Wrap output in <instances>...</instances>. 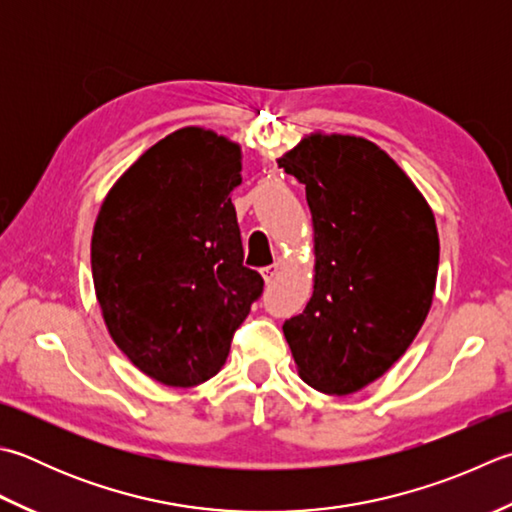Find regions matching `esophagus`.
I'll list each match as a JSON object with an SVG mask.
<instances>
[{"label":"esophagus","instance_id":"1","mask_svg":"<svg viewBox=\"0 0 512 512\" xmlns=\"http://www.w3.org/2000/svg\"><path fill=\"white\" fill-rule=\"evenodd\" d=\"M279 270H282V266H279V264H273V266H266V268H262V277H264V282H266V284L275 282V277L279 275Z\"/></svg>","mask_w":512,"mask_h":512}]
</instances>
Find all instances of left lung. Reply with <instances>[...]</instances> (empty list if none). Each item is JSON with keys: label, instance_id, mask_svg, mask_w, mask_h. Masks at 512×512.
Segmentation results:
<instances>
[{"label": "left lung", "instance_id": "left-lung-1", "mask_svg": "<svg viewBox=\"0 0 512 512\" xmlns=\"http://www.w3.org/2000/svg\"><path fill=\"white\" fill-rule=\"evenodd\" d=\"M306 186L315 277L284 335L297 373L326 395L373 384L413 344L433 304L435 215L386 150L364 137L310 133L279 157Z\"/></svg>", "mask_w": 512, "mask_h": 512}]
</instances>
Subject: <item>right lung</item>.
I'll return each mask as SVG.
<instances>
[{
    "mask_svg": "<svg viewBox=\"0 0 512 512\" xmlns=\"http://www.w3.org/2000/svg\"><path fill=\"white\" fill-rule=\"evenodd\" d=\"M242 148L186 126L159 139L108 190L90 266L113 342L144 375L175 388L204 384L262 295L244 266L230 193Z\"/></svg>",
    "mask_w": 512,
    "mask_h": 512,
    "instance_id": "1",
    "label": "right lung"
}]
</instances>
